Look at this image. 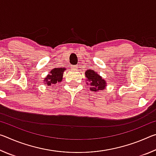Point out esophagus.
Instances as JSON below:
<instances>
[{
  "instance_id": "esophagus-1",
  "label": "esophagus",
  "mask_w": 156,
  "mask_h": 156,
  "mask_svg": "<svg viewBox=\"0 0 156 156\" xmlns=\"http://www.w3.org/2000/svg\"><path fill=\"white\" fill-rule=\"evenodd\" d=\"M78 65H73V66H72V69H74V70H76V69H77V68L78 67Z\"/></svg>"
}]
</instances>
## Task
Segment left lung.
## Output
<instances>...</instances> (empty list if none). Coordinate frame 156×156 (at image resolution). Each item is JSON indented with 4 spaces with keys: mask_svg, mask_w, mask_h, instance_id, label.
Returning <instances> with one entry per match:
<instances>
[{
    "mask_svg": "<svg viewBox=\"0 0 156 156\" xmlns=\"http://www.w3.org/2000/svg\"><path fill=\"white\" fill-rule=\"evenodd\" d=\"M85 77L87 84H89V89L91 91L97 92L106 89L107 82L94 70H87L85 72Z\"/></svg>",
    "mask_w": 156,
    "mask_h": 156,
    "instance_id": "8db88e82",
    "label": "left lung"
}]
</instances>
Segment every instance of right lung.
<instances>
[{"mask_svg": "<svg viewBox=\"0 0 156 156\" xmlns=\"http://www.w3.org/2000/svg\"><path fill=\"white\" fill-rule=\"evenodd\" d=\"M66 69H67L65 67L53 69L44 79V84H46V86H53L60 83L62 80L63 73Z\"/></svg>", "mask_w": 156, "mask_h": 156, "instance_id": "add662e5", "label": "right lung"}]
</instances>
